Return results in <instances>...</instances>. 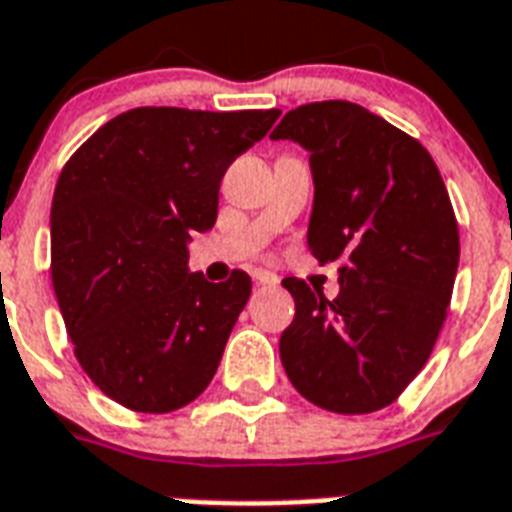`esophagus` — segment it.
<instances>
[{
  "mask_svg": "<svg viewBox=\"0 0 512 512\" xmlns=\"http://www.w3.org/2000/svg\"><path fill=\"white\" fill-rule=\"evenodd\" d=\"M253 280L261 285H277L280 280H277L275 272H269V269H253Z\"/></svg>",
  "mask_w": 512,
  "mask_h": 512,
  "instance_id": "obj_1",
  "label": "esophagus"
}]
</instances>
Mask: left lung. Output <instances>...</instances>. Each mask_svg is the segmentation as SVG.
<instances>
[{
    "label": "left lung",
    "mask_w": 512,
    "mask_h": 512,
    "mask_svg": "<svg viewBox=\"0 0 512 512\" xmlns=\"http://www.w3.org/2000/svg\"><path fill=\"white\" fill-rule=\"evenodd\" d=\"M272 138L310 152L307 243L320 264H342L334 301L283 280L296 301L285 374L326 411H379L422 371L449 310L459 227L446 184L417 138L350 101L291 109Z\"/></svg>",
    "instance_id": "1"
}]
</instances>
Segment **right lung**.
Instances as JSON below:
<instances>
[{
  "label": "right lung",
  "mask_w": 512,
  "mask_h": 512,
  "mask_svg": "<svg viewBox=\"0 0 512 512\" xmlns=\"http://www.w3.org/2000/svg\"><path fill=\"white\" fill-rule=\"evenodd\" d=\"M277 117L141 106L63 165L50 213L55 299L79 366L120 406L168 414L211 384L251 277L235 269L208 283L186 269V243L216 224L221 178Z\"/></svg>",
  "instance_id": "add662e5"
}]
</instances>
